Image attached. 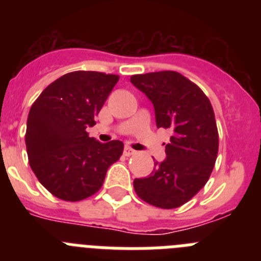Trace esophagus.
Masks as SVG:
<instances>
[{"mask_svg":"<svg viewBox=\"0 0 261 261\" xmlns=\"http://www.w3.org/2000/svg\"><path fill=\"white\" fill-rule=\"evenodd\" d=\"M136 153H137V151H136L135 149H132V147H130V146H125V147H124V154H125L126 156L133 155V154H136Z\"/></svg>","mask_w":261,"mask_h":261,"instance_id":"obj_1","label":"esophagus"}]
</instances>
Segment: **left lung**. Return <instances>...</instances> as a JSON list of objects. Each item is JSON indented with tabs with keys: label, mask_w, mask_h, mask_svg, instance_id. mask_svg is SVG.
<instances>
[{
	"label": "left lung",
	"mask_w": 261,
	"mask_h": 261,
	"mask_svg": "<svg viewBox=\"0 0 261 261\" xmlns=\"http://www.w3.org/2000/svg\"><path fill=\"white\" fill-rule=\"evenodd\" d=\"M135 87L153 103L156 128L170 129L166 158L154 162L147 177L135 179L140 199L162 209L190 201L206 184L218 153L213 107L202 90L176 71L130 77Z\"/></svg>",
	"instance_id": "left-lung-1"
}]
</instances>
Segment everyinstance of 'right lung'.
<instances>
[{"instance_id": "add662e5", "label": "right lung", "mask_w": 261, "mask_h": 261, "mask_svg": "<svg viewBox=\"0 0 261 261\" xmlns=\"http://www.w3.org/2000/svg\"><path fill=\"white\" fill-rule=\"evenodd\" d=\"M119 75L71 71L39 95L27 117L30 166L43 186L59 199L80 201L100 190L107 170L123 154L124 144H102L89 137Z\"/></svg>"}]
</instances>
